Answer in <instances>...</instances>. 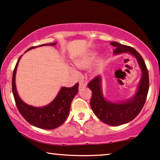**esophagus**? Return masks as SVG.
<instances>
[{
  "label": "esophagus",
  "instance_id": "esophagus-1",
  "mask_svg": "<svg viewBox=\"0 0 160 160\" xmlns=\"http://www.w3.org/2000/svg\"><path fill=\"white\" fill-rule=\"evenodd\" d=\"M86 86H87V84H84V82H81L79 83V89L82 88V87H85Z\"/></svg>",
  "mask_w": 160,
  "mask_h": 160
}]
</instances>
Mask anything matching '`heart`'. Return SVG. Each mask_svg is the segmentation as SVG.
<instances>
[{
    "mask_svg": "<svg viewBox=\"0 0 160 160\" xmlns=\"http://www.w3.org/2000/svg\"><path fill=\"white\" fill-rule=\"evenodd\" d=\"M97 57H98L97 52L91 51V52H87L86 54H84V55L79 57V58L76 59V60H74L73 63L74 65L78 68H81V69L87 68L89 67L92 64L94 61H95L96 60V58H97ZM102 62H103L102 59L101 58L99 59V60H98L97 66L100 67L102 65ZM72 71H73V72L75 74H78V72L76 71L75 69H72Z\"/></svg>",
    "mask_w": 160,
    "mask_h": 160,
    "instance_id": "1",
    "label": "heart"
}]
</instances>
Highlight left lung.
Returning a JSON list of instances; mask_svg holds the SVG:
<instances>
[{
  "instance_id": "8db88e82",
  "label": "left lung",
  "mask_w": 160,
  "mask_h": 160,
  "mask_svg": "<svg viewBox=\"0 0 160 160\" xmlns=\"http://www.w3.org/2000/svg\"><path fill=\"white\" fill-rule=\"evenodd\" d=\"M111 44L115 47L113 55L122 53L131 54L136 59L141 71V79L134 95L122 101H110L105 97L101 76H98L89 83L88 87L92 92L90 106L94 113L104 123L111 126H119L132 121L141 112L147 97L149 79L145 62L136 50L118 42H111Z\"/></svg>"
}]
</instances>
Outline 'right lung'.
<instances>
[{"label":"right lung","instance_id":"1","mask_svg":"<svg viewBox=\"0 0 160 160\" xmlns=\"http://www.w3.org/2000/svg\"><path fill=\"white\" fill-rule=\"evenodd\" d=\"M56 44V42L45 43L38 47H30L26 52L43 46H55ZM22 56V55L20 56L17 61L12 77L13 95L19 113L26 121L36 128L45 130H52L58 128L62 125L68 117L71 102L78 92V84L77 83L72 87H61L54 99L47 106L36 107L28 105L19 97L16 87L17 66Z\"/></svg>","mask_w":160,"mask_h":160}]
</instances>
